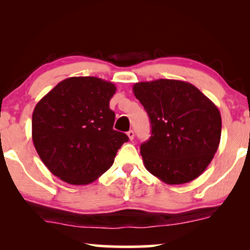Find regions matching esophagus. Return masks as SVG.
Wrapping results in <instances>:
<instances>
[{"label":"esophagus","mask_w":250,"mask_h":250,"mask_svg":"<svg viewBox=\"0 0 250 250\" xmlns=\"http://www.w3.org/2000/svg\"><path fill=\"white\" fill-rule=\"evenodd\" d=\"M127 136H128V139L132 141V140L134 139V132H133L132 129H131V131H128V132H127Z\"/></svg>","instance_id":"1"}]
</instances>
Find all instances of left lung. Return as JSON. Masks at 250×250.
<instances>
[{
  "instance_id": "8db88e82",
  "label": "left lung",
  "mask_w": 250,
  "mask_h": 250,
  "mask_svg": "<svg viewBox=\"0 0 250 250\" xmlns=\"http://www.w3.org/2000/svg\"><path fill=\"white\" fill-rule=\"evenodd\" d=\"M133 93L151 123V136L140 148L146 170L170 186L201 175L221 140L222 118L214 102L177 80L140 82Z\"/></svg>"
}]
</instances>
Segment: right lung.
<instances>
[{
	"mask_svg": "<svg viewBox=\"0 0 250 250\" xmlns=\"http://www.w3.org/2000/svg\"><path fill=\"white\" fill-rule=\"evenodd\" d=\"M115 84L101 78L69 77L35 105L32 138L53 175L74 186L95 181L110 168L127 135L112 128L109 101Z\"/></svg>",
	"mask_w": 250,
	"mask_h": 250,
	"instance_id": "right-lung-1",
	"label": "right lung"
}]
</instances>
